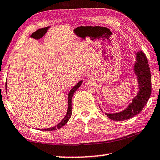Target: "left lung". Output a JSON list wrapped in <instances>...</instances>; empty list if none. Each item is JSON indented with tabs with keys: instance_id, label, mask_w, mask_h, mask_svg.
Returning <instances> with one entry per match:
<instances>
[{
	"instance_id": "left-lung-1",
	"label": "left lung",
	"mask_w": 160,
	"mask_h": 160,
	"mask_svg": "<svg viewBox=\"0 0 160 160\" xmlns=\"http://www.w3.org/2000/svg\"><path fill=\"white\" fill-rule=\"evenodd\" d=\"M135 57L136 61L134 62L133 71L137 77L138 92L132 99L131 103H129L128 106L123 111L116 113H106L110 119L115 121H122L130 119L139 114L150 97L152 83L150 69L148 59L142 51L136 52ZM101 110L102 111L101 108Z\"/></svg>"
}]
</instances>
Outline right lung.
<instances>
[{
	"instance_id": "right-lung-1",
	"label": "right lung",
	"mask_w": 160,
	"mask_h": 160,
	"mask_svg": "<svg viewBox=\"0 0 160 160\" xmlns=\"http://www.w3.org/2000/svg\"><path fill=\"white\" fill-rule=\"evenodd\" d=\"M83 83V80H81L80 82H78L77 84H76L74 87H73L72 89L70 90L69 92V94H68V108H67V113L65 115V116L64 118L62 120V121L59 122V124H57V125L54 127L49 128H47V129H41V130H44V131H51V130H56L57 129H59L62 127L64 126V125L67 123V122L69 121V118H71V116H72V97L73 95L76 91H77L78 88L80 87V86L82 85V83ZM7 88V82L6 83V89ZM7 90V89H6Z\"/></svg>"
}]
</instances>
